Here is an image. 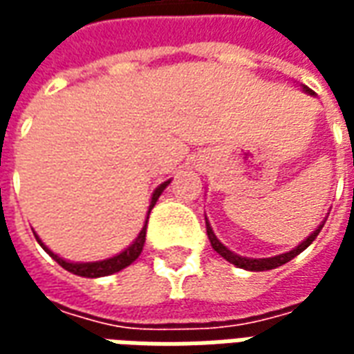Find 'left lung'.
Masks as SVG:
<instances>
[{"label": "left lung", "mask_w": 354, "mask_h": 354, "mask_svg": "<svg viewBox=\"0 0 354 354\" xmlns=\"http://www.w3.org/2000/svg\"><path fill=\"white\" fill-rule=\"evenodd\" d=\"M304 91L305 93L313 94L307 87H304ZM324 222H326V220H324ZM324 222L320 223L319 230L313 231L311 235L305 239L301 245H297L294 250H290V252H284V254H279V256H273V258H258V260H256V258H245V256H239V254L231 252L227 246H223L222 243L216 239L214 231H212V227H210V223L208 222H207V235H208V239H210V245H212V248H214L216 252L222 256L223 260H227L230 263H233V266L241 267V269H246V271H269V269H274V267L284 266L286 261H290L292 258H296L297 254L304 252L305 248H307V246L311 245L313 241L317 239V235H319L320 230H322Z\"/></svg>", "instance_id": "8db88e82"}]
</instances>
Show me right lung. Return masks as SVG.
Instances as JSON below:
<instances>
[{
    "instance_id": "1",
    "label": "right lung",
    "mask_w": 354,
    "mask_h": 354,
    "mask_svg": "<svg viewBox=\"0 0 354 354\" xmlns=\"http://www.w3.org/2000/svg\"><path fill=\"white\" fill-rule=\"evenodd\" d=\"M169 184H170V180L159 185V187L153 192V195H151V203H149V210H147V218H149V212H151V208L155 207V203H157V199H159V195L162 193V189H165ZM146 225H147V220L146 223H144L142 231H140V235L136 237V241H134L129 248H124L121 254H117V256H113V258H108V260L87 261V263H72V261L62 260L60 256H57L55 252H50L49 248L43 245L41 239L37 237V235H35V239H37V243L43 246V250L49 254L53 260L58 261V266L64 267L66 271H70V273L73 274H80V277H87V279H96V277H106V274L117 273V271H121V269H124V267L131 266L132 261L138 258L140 252H142V248H144V243H146Z\"/></svg>"
}]
</instances>
